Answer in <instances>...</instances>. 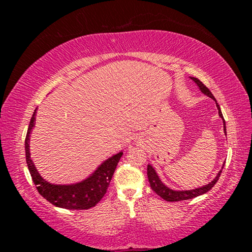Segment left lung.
Segmentation results:
<instances>
[{
  "instance_id": "8db88e82",
  "label": "left lung",
  "mask_w": 252,
  "mask_h": 252,
  "mask_svg": "<svg viewBox=\"0 0 252 252\" xmlns=\"http://www.w3.org/2000/svg\"><path fill=\"white\" fill-rule=\"evenodd\" d=\"M191 79H192L195 84L198 85L200 90H201L202 93H204V94L208 95L209 97H211V99H213L216 101V104H217V108H218V111H219V117L222 119L223 121V126H224V133L225 135H227V132H225V122H224V119H223V116H222V112H221L220 110V106L219 104L217 103V100L215 99V96L212 95V93L210 92V90L204 85L201 81H200L199 79L197 78H192L191 76ZM224 167V164L222 165V169ZM147 171H148V179H149V182H150V186H151V189L155 191V192L160 195V197L162 199H164L165 201H169V202H174V201H182V200H189V199H192V198H195L198 197V195H201L203 193L208 192L209 190L212 189L213 186L216 185L217 181L219 180L220 178V174H221V171L217 174V177L213 179V180L209 183V185H206L204 187H201V188H197V189H193V190H187V191H174L172 189H169V188L167 186H164L163 183L161 182V180L159 179V177H158L157 172L155 171V169L152 168V165L149 164L148 168H147Z\"/></svg>"
}]
</instances>
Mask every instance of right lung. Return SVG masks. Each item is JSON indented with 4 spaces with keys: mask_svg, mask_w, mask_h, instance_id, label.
<instances>
[{
    "mask_svg": "<svg viewBox=\"0 0 252 252\" xmlns=\"http://www.w3.org/2000/svg\"><path fill=\"white\" fill-rule=\"evenodd\" d=\"M35 113L36 109L33 112L25 138V158L29 171L39 193L50 203L69 210H87L94 207L105 194L123 152H119L118 155L109 158L95 170L94 173H92V176L82 182L67 186L51 185L40 176L30 157V133L35 122Z\"/></svg>",
    "mask_w": 252,
    "mask_h": 252,
    "instance_id": "add662e5",
    "label": "right lung"
}]
</instances>
